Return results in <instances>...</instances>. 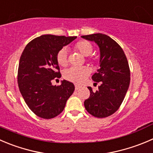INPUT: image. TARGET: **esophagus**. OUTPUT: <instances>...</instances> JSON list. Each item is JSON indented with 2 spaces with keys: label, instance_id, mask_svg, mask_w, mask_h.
I'll return each instance as SVG.
<instances>
[{
  "label": "esophagus",
  "instance_id": "34e87169",
  "mask_svg": "<svg viewBox=\"0 0 153 153\" xmlns=\"http://www.w3.org/2000/svg\"><path fill=\"white\" fill-rule=\"evenodd\" d=\"M81 86H79V85H77V84H75V90H79L80 88H81Z\"/></svg>",
  "mask_w": 153,
  "mask_h": 153
}]
</instances>
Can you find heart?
I'll list each match as a JSON object with an SVG mask.
<instances>
[{
    "label": "heart",
    "mask_w": 153,
    "mask_h": 153,
    "mask_svg": "<svg viewBox=\"0 0 153 153\" xmlns=\"http://www.w3.org/2000/svg\"><path fill=\"white\" fill-rule=\"evenodd\" d=\"M74 49L81 53L84 57H88L93 53V47L88 41H79L74 45ZM57 62L60 66H66L68 64L67 51L62 48L57 52L56 56ZM90 70L85 67H70L63 72V78L67 81L75 84H81L90 75Z\"/></svg>",
    "instance_id": "1"
}]
</instances>
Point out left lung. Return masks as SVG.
<instances>
[{
    "label": "left lung",
    "mask_w": 153,
    "mask_h": 153,
    "mask_svg": "<svg viewBox=\"0 0 153 153\" xmlns=\"http://www.w3.org/2000/svg\"><path fill=\"white\" fill-rule=\"evenodd\" d=\"M81 37L96 42L100 50V68L92 79L100 82L101 85L96 93L90 87H87L90 95L84 101V107L93 117H107L119 109L129 87L128 60L119 44L108 36L94 33Z\"/></svg>",
    "instance_id": "left-lung-1"
}]
</instances>
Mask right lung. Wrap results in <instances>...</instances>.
I'll use <instances>...</instances> for the list:
<instances>
[{
	"label": "right lung",
	"mask_w": 153,
	"mask_h": 153,
	"mask_svg": "<svg viewBox=\"0 0 153 153\" xmlns=\"http://www.w3.org/2000/svg\"><path fill=\"white\" fill-rule=\"evenodd\" d=\"M75 39L76 36H40L31 40L21 55L19 90L30 109L39 117L51 119L59 115L75 90L74 84L66 80L61 85L51 84L54 78L61 77L56 59L57 52Z\"/></svg>",
	"instance_id": "add662e5"
}]
</instances>
